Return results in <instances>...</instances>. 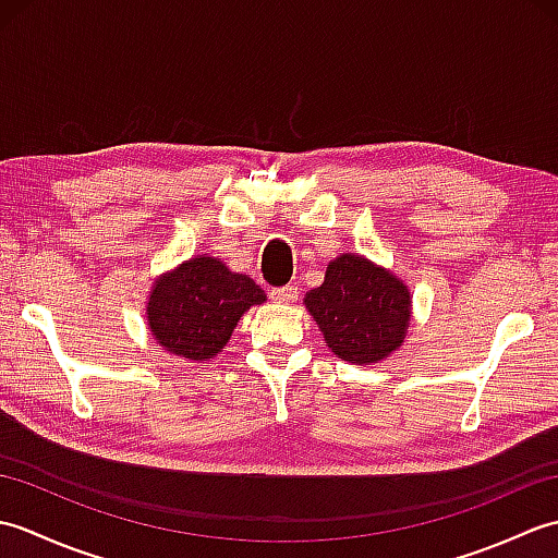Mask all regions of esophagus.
<instances>
[{"label":"esophagus","instance_id":"1","mask_svg":"<svg viewBox=\"0 0 558 558\" xmlns=\"http://www.w3.org/2000/svg\"><path fill=\"white\" fill-rule=\"evenodd\" d=\"M298 298H300V290L294 286L270 290V300L276 304H294V302H298Z\"/></svg>","mask_w":558,"mask_h":558}]
</instances>
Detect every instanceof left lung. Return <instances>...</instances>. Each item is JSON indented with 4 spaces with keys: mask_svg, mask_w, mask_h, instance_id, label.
<instances>
[{
    "mask_svg": "<svg viewBox=\"0 0 558 558\" xmlns=\"http://www.w3.org/2000/svg\"><path fill=\"white\" fill-rule=\"evenodd\" d=\"M304 306L324 333L328 350L350 364L384 362L405 342L412 298L393 270L362 254H340Z\"/></svg>",
    "mask_w": 558,
    "mask_h": 558,
    "instance_id": "obj_1",
    "label": "left lung"
}]
</instances>
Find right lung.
I'll use <instances>...</instances> for the list:
<instances>
[{
	"label": "right lung",
	"instance_id": "obj_1",
	"mask_svg": "<svg viewBox=\"0 0 558 558\" xmlns=\"http://www.w3.org/2000/svg\"><path fill=\"white\" fill-rule=\"evenodd\" d=\"M264 302L266 292L252 278L201 254L153 282L146 326L165 352L208 362L228 345L244 312Z\"/></svg>",
	"mask_w": 558,
	"mask_h": 558
}]
</instances>
